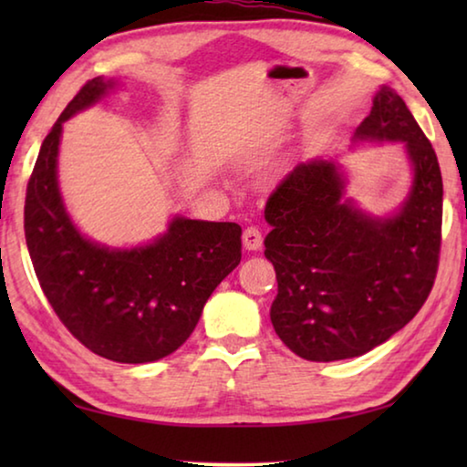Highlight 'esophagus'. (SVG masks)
<instances>
[{"mask_svg":"<svg viewBox=\"0 0 467 467\" xmlns=\"http://www.w3.org/2000/svg\"><path fill=\"white\" fill-rule=\"evenodd\" d=\"M262 243H264V236L262 231H259L257 226H247L243 231V247L247 251H259L262 249Z\"/></svg>","mask_w":467,"mask_h":467,"instance_id":"1","label":"esophagus"}]
</instances>
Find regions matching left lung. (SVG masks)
Here are the masks:
<instances>
[{"mask_svg":"<svg viewBox=\"0 0 467 467\" xmlns=\"http://www.w3.org/2000/svg\"><path fill=\"white\" fill-rule=\"evenodd\" d=\"M358 141H401L412 171L404 203L373 216L346 195L336 161L313 158L292 169L265 203V257L278 295L275 334L300 358L362 357L420 311L441 249L442 179L437 154L406 102L381 86Z\"/></svg>","mask_w":467,"mask_h":467,"instance_id":"left-lung-1","label":"left lung"}]
</instances>
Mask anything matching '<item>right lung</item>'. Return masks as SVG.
I'll return each mask as SVG.
<instances>
[{"instance_id":"right-lung-1","label":"right lung","mask_w":467,"mask_h":467,"mask_svg":"<svg viewBox=\"0 0 467 467\" xmlns=\"http://www.w3.org/2000/svg\"><path fill=\"white\" fill-rule=\"evenodd\" d=\"M86 82L45 138L26 187L25 234L36 278L76 339L102 358L144 365L183 346L212 292L241 262V226L175 216L138 247H107L80 233L59 192L63 123L115 90Z\"/></svg>"}]
</instances>
